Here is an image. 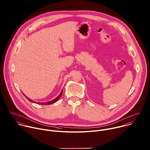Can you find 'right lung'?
<instances>
[{"instance_id":"add662e5","label":"right lung","mask_w":150,"mask_h":150,"mask_svg":"<svg viewBox=\"0 0 150 150\" xmlns=\"http://www.w3.org/2000/svg\"><path fill=\"white\" fill-rule=\"evenodd\" d=\"M62 91H61V92L60 93V94L58 95V96H57L55 99H54V100H51V101H50V102H46V103H41V105H51V104H52V103H55V102H56L59 99V98L61 96V95H62ZM27 98V97H26ZM27 99L29 100V101H30V102H33V100H31V99H28V98H27Z\"/></svg>"}]
</instances>
